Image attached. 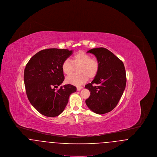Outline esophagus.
Instances as JSON below:
<instances>
[{
	"mask_svg": "<svg viewBox=\"0 0 157 157\" xmlns=\"http://www.w3.org/2000/svg\"><path fill=\"white\" fill-rule=\"evenodd\" d=\"M76 88H77V90H78V91H79V90H82V87L81 86H77Z\"/></svg>",
	"mask_w": 157,
	"mask_h": 157,
	"instance_id": "obj_1",
	"label": "esophagus"
}]
</instances>
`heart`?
I'll list each match as a JSON object with an SVG mask.
<instances>
[{
    "label": "heart",
    "mask_w": 157,
    "mask_h": 157,
    "mask_svg": "<svg viewBox=\"0 0 157 157\" xmlns=\"http://www.w3.org/2000/svg\"><path fill=\"white\" fill-rule=\"evenodd\" d=\"M77 68L78 74L71 75L66 79V82L74 85H80L88 80L92 79L97 75L99 64L97 59L91 57L90 54L83 51L74 53L71 60L65 59L62 63V70L65 75H71Z\"/></svg>",
    "instance_id": "heart-1"
}]
</instances>
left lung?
Here are the masks:
<instances>
[{"label":"left lung","mask_w":157,"mask_h":157,"mask_svg":"<svg viewBox=\"0 0 157 157\" xmlns=\"http://www.w3.org/2000/svg\"><path fill=\"white\" fill-rule=\"evenodd\" d=\"M99 62L97 75L85 85L90 91L86 104L97 114L111 111L118 104L125 89L127 77L124 65L113 53L104 48L91 49Z\"/></svg>","instance_id":"left-lung-1"}]
</instances>
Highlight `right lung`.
Instances as JSON below:
<instances>
[{
	"label": "right lung",
	"instance_id": "1",
	"mask_svg": "<svg viewBox=\"0 0 157 157\" xmlns=\"http://www.w3.org/2000/svg\"><path fill=\"white\" fill-rule=\"evenodd\" d=\"M72 54V51L51 48L33 55L24 71V83L31 105L48 117L58 116L65 109L70 95L76 92L75 86H58L64 81L62 63Z\"/></svg>",
	"mask_w": 157,
	"mask_h": 157
}]
</instances>
